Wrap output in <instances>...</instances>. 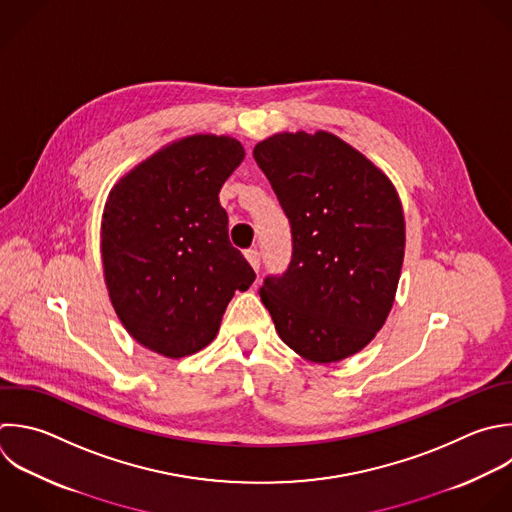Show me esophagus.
<instances>
[{
  "instance_id": "obj_1",
  "label": "esophagus",
  "mask_w": 512,
  "mask_h": 512,
  "mask_svg": "<svg viewBox=\"0 0 512 512\" xmlns=\"http://www.w3.org/2000/svg\"><path fill=\"white\" fill-rule=\"evenodd\" d=\"M246 258L252 264V268L258 272L260 270V252H258V248H248L246 250Z\"/></svg>"
}]
</instances>
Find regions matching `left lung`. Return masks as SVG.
Listing matches in <instances>:
<instances>
[{"instance_id": "obj_1", "label": "left lung", "mask_w": 512, "mask_h": 512, "mask_svg": "<svg viewBox=\"0 0 512 512\" xmlns=\"http://www.w3.org/2000/svg\"><path fill=\"white\" fill-rule=\"evenodd\" d=\"M292 234L282 274L258 290L278 336L312 362L362 350L382 328L404 258L390 180L328 132L276 134L254 148Z\"/></svg>"}]
</instances>
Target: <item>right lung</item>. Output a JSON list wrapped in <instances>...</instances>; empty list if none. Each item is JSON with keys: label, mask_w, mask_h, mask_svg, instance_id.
I'll return each mask as SVG.
<instances>
[{"label": "right lung", "mask_w": 512, "mask_h": 512, "mask_svg": "<svg viewBox=\"0 0 512 512\" xmlns=\"http://www.w3.org/2000/svg\"><path fill=\"white\" fill-rule=\"evenodd\" d=\"M244 160L228 136L184 138L122 178L106 202L102 260L126 330L182 358L208 346L256 272L228 238L220 188Z\"/></svg>", "instance_id": "1"}]
</instances>
